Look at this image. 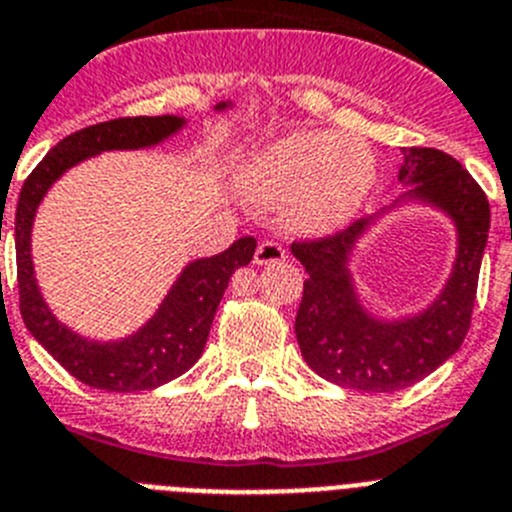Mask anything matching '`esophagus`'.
<instances>
[{"instance_id": "1", "label": "esophagus", "mask_w": 512, "mask_h": 512, "mask_svg": "<svg viewBox=\"0 0 512 512\" xmlns=\"http://www.w3.org/2000/svg\"><path fill=\"white\" fill-rule=\"evenodd\" d=\"M283 260H285V250L278 245V242H273V239L260 242V247H257L255 252L257 265H273V262H283Z\"/></svg>"}]
</instances>
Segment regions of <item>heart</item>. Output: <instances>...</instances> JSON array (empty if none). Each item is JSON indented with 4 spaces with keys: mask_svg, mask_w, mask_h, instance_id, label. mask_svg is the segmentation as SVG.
<instances>
[{
    "mask_svg": "<svg viewBox=\"0 0 512 512\" xmlns=\"http://www.w3.org/2000/svg\"><path fill=\"white\" fill-rule=\"evenodd\" d=\"M377 183L372 153L359 140L329 132H293L247 158L242 186L250 199L285 206L293 232L324 234L362 209Z\"/></svg>",
    "mask_w": 512,
    "mask_h": 512,
    "instance_id": "1",
    "label": "heart"
}]
</instances>
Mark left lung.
Wrapping results in <instances>:
<instances>
[{
	"label": "left lung",
	"mask_w": 512,
	"mask_h": 512,
	"mask_svg": "<svg viewBox=\"0 0 512 512\" xmlns=\"http://www.w3.org/2000/svg\"><path fill=\"white\" fill-rule=\"evenodd\" d=\"M398 181L411 188L380 214L359 219L331 237L290 245L308 273L296 316L303 359L324 380L362 393L408 388L462 347L490 232L485 191L451 155L434 147H403ZM408 200H421L450 216L458 227V260L431 307L388 322L358 303L348 260L366 229Z\"/></svg>",
	"instance_id": "obj_1"
}]
</instances>
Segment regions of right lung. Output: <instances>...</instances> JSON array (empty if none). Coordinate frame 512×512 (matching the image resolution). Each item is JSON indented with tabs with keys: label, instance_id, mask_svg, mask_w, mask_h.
<instances>
[{
	"label": "right lung",
	"instance_id": "right-lung-1",
	"mask_svg": "<svg viewBox=\"0 0 512 512\" xmlns=\"http://www.w3.org/2000/svg\"><path fill=\"white\" fill-rule=\"evenodd\" d=\"M229 101L216 104L227 109ZM186 119L163 117H122L91 124L86 130L63 137L27 176L15 209L17 285H20V313L30 334L53 354L76 380L107 393H137L153 390L163 382L176 380L196 365L209 339L211 321L229 278L237 267L250 265L257 239L242 237L229 250L214 257H201L183 267V273L168 290V296L153 313V319L135 334L117 342H96L76 334L55 319L45 303L32 267L30 237L32 222L48 188L73 165L84 163L109 150H142L168 140L181 130ZM4 219V214H2Z\"/></svg>",
	"mask_w": 512,
	"mask_h": 512
}]
</instances>
